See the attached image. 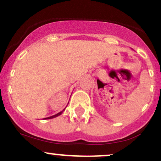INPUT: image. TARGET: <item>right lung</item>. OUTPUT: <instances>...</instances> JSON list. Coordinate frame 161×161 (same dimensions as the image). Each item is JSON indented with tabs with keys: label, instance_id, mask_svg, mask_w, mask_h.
<instances>
[{
	"label": "right lung",
	"instance_id": "obj_1",
	"mask_svg": "<svg viewBox=\"0 0 161 161\" xmlns=\"http://www.w3.org/2000/svg\"><path fill=\"white\" fill-rule=\"evenodd\" d=\"M65 109H63V110H62V111H60V112H58V114H55V115H53V116H51V117H48V118H46L45 119H52V118H56V117H58V116H59L60 114H62V112H63L64 111H65Z\"/></svg>",
	"mask_w": 161,
	"mask_h": 161
}]
</instances>
